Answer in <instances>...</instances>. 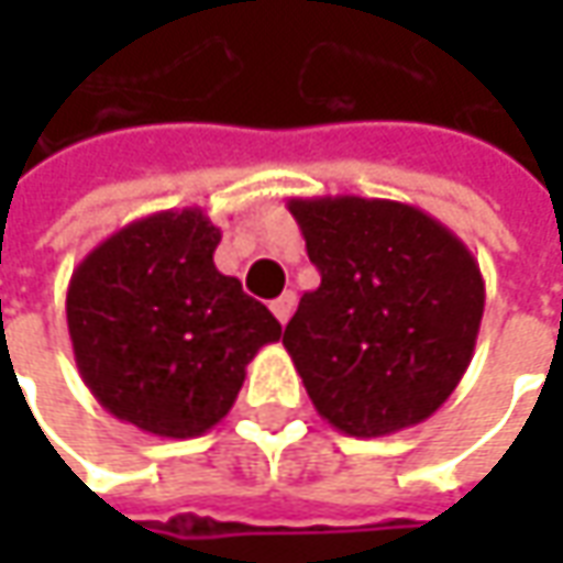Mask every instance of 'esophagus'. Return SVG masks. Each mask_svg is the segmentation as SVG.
Here are the masks:
<instances>
[{
	"label": "esophagus",
	"mask_w": 563,
	"mask_h": 563,
	"mask_svg": "<svg viewBox=\"0 0 563 563\" xmlns=\"http://www.w3.org/2000/svg\"><path fill=\"white\" fill-rule=\"evenodd\" d=\"M294 307H297V294L294 291H285L282 297H278V300H272V313H275V319H278L282 325L291 319Z\"/></svg>",
	"instance_id": "obj_1"
}]
</instances>
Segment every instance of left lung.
<instances>
[{
  "mask_svg": "<svg viewBox=\"0 0 563 563\" xmlns=\"http://www.w3.org/2000/svg\"><path fill=\"white\" fill-rule=\"evenodd\" d=\"M288 209L322 282L282 341L319 417L354 439L429 420L473 360L479 263L410 203L341 194L294 197Z\"/></svg>",
  "mask_w": 563,
  "mask_h": 563,
  "instance_id": "left-lung-1",
  "label": "left lung"
}]
</instances>
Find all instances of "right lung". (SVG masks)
Instances as JSON below:
<instances>
[{
  "mask_svg": "<svg viewBox=\"0 0 563 563\" xmlns=\"http://www.w3.org/2000/svg\"><path fill=\"white\" fill-rule=\"evenodd\" d=\"M222 231L203 209H165L119 228L68 282L77 373L119 420L159 439H194L231 410L278 319L222 275Z\"/></svg>",
  "mask_w": 563,
  "mask_h": 563,
  "instance_id": "1",
  "label": "right lung"
}]
</instances>
